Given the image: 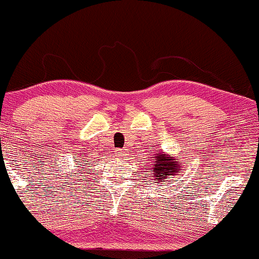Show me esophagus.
Returning <instances> with one entry per match:
<instances>
[{
    "label": "esophagus",
    "instance_id": "34e87169",
    "mask_svg": "<svg viewBox=\"0 0 259 259\" xmlns=\"http://www.w3.org/2000/svg\"><path fill=\"white\" fill-rule=\"evenodd\" d=\"M117 153H118V156H119V157H123L124 154H125V151L121 150V148H119V150H117Z\"/></svg>",
    "mask_w": 259,
    "mask_h": 259
}]
</instances>
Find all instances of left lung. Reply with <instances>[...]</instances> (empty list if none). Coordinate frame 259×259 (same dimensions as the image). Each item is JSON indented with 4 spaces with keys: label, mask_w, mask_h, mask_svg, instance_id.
Masks as SVG:
<instances>
[{
    "label": "left lung",
    "mask_w": 259,
    "mask_h": 259,
    "mask_svg": "<svg viewBox=\"0 0 259 259\" xmlns=\"http://www.w3.org/2000/svg\"><path fill=\"white\" fill-rule=\"evenodd\" d=\"M152 163H151V174L156 180L169 179L174 177V173L180 170V163L175 160L171 156H165L164 153L159 152L153 154ZM163 181V180H162Z\"/></svg>",
    "instance_id": "left-lung-1"
}]
</instances>
